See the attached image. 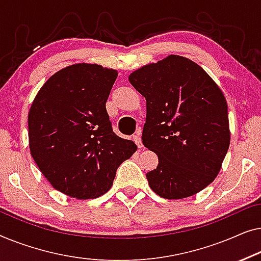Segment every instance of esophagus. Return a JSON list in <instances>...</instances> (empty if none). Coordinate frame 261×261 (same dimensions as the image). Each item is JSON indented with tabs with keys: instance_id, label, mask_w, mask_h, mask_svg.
Listing matches in <instances>:
<instances>
[{
	"instance_id": "esophagus-1",
	"label": "esophagus",
	"mask_w": 261,
	"mask_h": 261,
	"mask_svg": "<svg viewBox=\"0 0 261 261\" xmlns=\"http://www.w3.org/2000/svg\"><path fill=\"white\" fill-rule=\"evenodd\" d=\"M141 130H138L137 131V134H136L135 136H134V141H135V143L136 144H137V146L139 149H142L143 148V143H142V138H141Z\"/></svg>"
}]
</instances>
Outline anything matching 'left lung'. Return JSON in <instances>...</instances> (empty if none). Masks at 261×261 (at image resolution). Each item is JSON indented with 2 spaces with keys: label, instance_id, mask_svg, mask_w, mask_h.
Segmentation results:
<instances>
[{
  "label": "left lung",
  "instance_id": "8db88e82",
  "mask_svg": "<svg viewBox=\"0 0 261 261\" xmlns=\"http://www.w3.org/2000/svg\"><path fill=\"white\" fill-rule=\"evenodd\" d=\"M130 83L146 100L142 142L159 156L146 174L164 199L195 195L214 181L229 148L225 95L202 67L169 56L131 73Z\"/></svg>",
  "mask_w": 261,
  "mask_h": 261
}]
</instances>
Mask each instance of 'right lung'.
I'll return each instance as SVG.
<instances>
[{
	"label": "right lung",
	"mask_w": 261,
	"mask_h": 261,
	"mask_svg": "<svg viewBox=\"0 0 261 261\" xmlns=\"http://www.w3.org/2000/svg\"><path fill=\"white\" fill-rule=\"evenodd\" d=\"M117 74L94 64L68 66L47 80L31 106V155L53 188L71 197L105 194L137 150L113 132L106 111Z\"/></svg>",
	"instance_id": "obj_1"
}]
</instances>
